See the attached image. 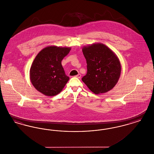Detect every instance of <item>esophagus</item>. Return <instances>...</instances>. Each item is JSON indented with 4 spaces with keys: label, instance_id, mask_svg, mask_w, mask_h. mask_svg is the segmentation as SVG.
<instances>
[{
    "label": "esophagus",
    "instance_id": "34e87169",
    "mask_svg": "<svg viewBox=\"0 0 154 154\" xmlns=\"http://www.w3.org/2000/svg\"><path fill=\"white\" fill-rule=\"evenodd\" d=\"M75 77H77V78H79V79H80L81 77V74H79L76 75Z\"/></svg>",
    "mask_w": 154,
    "mask_h": 154
}]
</instances>
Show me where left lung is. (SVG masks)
<instances>
[{
    "label": "left lung",
    "mask_w": 154,
    "mask_h": 154,
    "mask_svg": "<svg viewBox=\"0 0 154 154\" xmlns=\"http://www.w3.org/2000/svg\"><path fill=\"white\" fill-rule=\"evenodd\" d=\"M82 50L87 63V73L82 81L96 95L112 89L121 73V63L116 54L99 43L84 46Z\"/></svg>",
    "instance_id": "1"
}]
</instances>
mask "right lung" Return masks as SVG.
<instances>
[{
	"label": "right lung",
	"instance_id": "obj_1",
	"mask_svg": "<svg viewBox=\"0 0 154 154\" xmlns=\"http://www.w3.org/2000/svg\"><path fill=\"white\" fill-rule=\"evenodd\" d=\"M70 47L48 46L38 53L30 69V80L38 92L48 96L59 94L69 80L61 62Z\"/></svg>",
	"mask_w": 154,
	"mask_h": 154
}]
</instances>
